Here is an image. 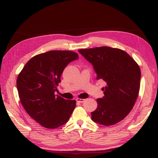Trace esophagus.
Instances as JSON below:
<instances>
[{
  "mask_svg": "<svg viewBox=\"0 0 158 158\" xmlns=\"http://www.w3.org/2000/svg\"><path fill=\"white\" fill-rule=\"evenodd\" d=\"M84 100H85L84 99H81V98H77V102H80V103H82V102H84Z\"/></svg>",
  "mask_w": 158,
  "mask_h": 158,
  "instance_id": "34e87169",
  "label": "esophagus"
}]
</instances>
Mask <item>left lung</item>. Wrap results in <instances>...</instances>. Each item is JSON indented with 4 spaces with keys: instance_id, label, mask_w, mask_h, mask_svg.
Listing matches in <instances>:
<instances>
[{
    "instance_id": "8db88e82",
    "label": "left lung",
    "mask_w": 158,
    "mask_h": 158,
    "mask_svg": "<svg viewBox=\"0 0 158 158\" xmlns=\"http://www.w3.org/2000/svg\"><path fill=\"white\" fill-rule=\"evenodd\" d=\"M92 64L97 79L106 82L104 97L97 99L92 119L104 126L118 123L127 116L138 97L141 72L136 61L124 51L109 46L79 49Z\"/></svg>"
}]
</instances>
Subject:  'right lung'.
Masks as SVG:
<instances>
[{
    "instance_id": "add662e5",
    "label": "right lung",
    "mask_w": 158,
    "mask_h": 158,
    "mask_svg": "<svg viewBox=\"0 0 158 158\" xmlns=\"http://www.w3.org/2000/svg\"><path fill=\"white\" fill-rule=\"evenodd\" d=\"M72 51H50L32 57L17 78L20 101L28 114L48 129L67 123L76 100L54 94L61 76L69 63L78 59Z\"/></svg>"
}]
</instances>
